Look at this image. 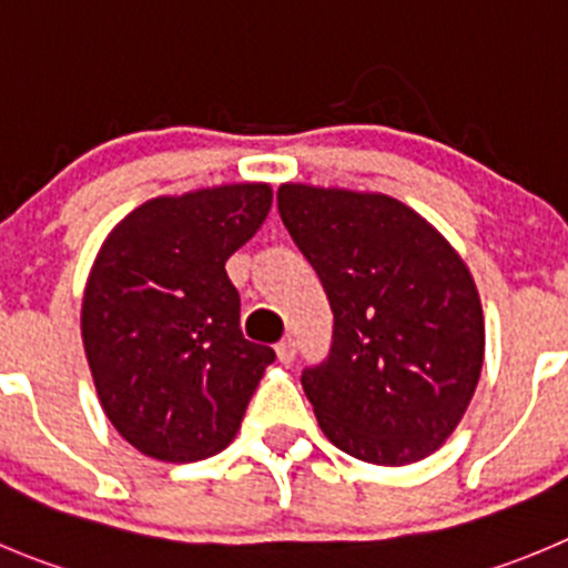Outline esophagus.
Instances as JSON below:
<instances>
[{"label": "esophagus", "mask_w": 568, "mask_h": 568, "mask_svg": "<svg viewBox=\"0 0 568 568\" xmlns=\"http://www.w3.org/2000/svg\"><path fill=\"white\" fill-rule=\"evenodd\" d=\"M295 351H298V345H295L293 337H284L278 345H275V354H278L281 362H293Z\"/></svg>", "instance_id": "obj_1"}]
</instances>
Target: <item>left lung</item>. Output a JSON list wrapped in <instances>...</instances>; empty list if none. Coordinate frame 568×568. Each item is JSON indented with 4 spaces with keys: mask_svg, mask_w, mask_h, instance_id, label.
Returning a JSON list of instances; mask_svg holds the SVG:
<instances>
[{
    "mask_svg": "<svg viewBox=\"0 0 568 568\" xmlns=\"http://www.w3.org/2000/svg\"><path fill=\"white\" fill-rule=\"evenodd\" d=\"M278 214L334 312L332 351L301 376L323 435L374 466L429 457L483 371V304L466 262L387 194L281 183Z\"/></svg>",
    "mask_w": 568,
    "mask_h": 568,
    "instance_id": "obj_1",
    "label": "left lung"
}]
</instances>
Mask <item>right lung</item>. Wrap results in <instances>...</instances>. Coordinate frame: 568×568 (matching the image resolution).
Instances as JSON below:
<instances>
[{
	"instance_id": "right-lung-1",
	"label": "right lung",
	"mask_w": 568,
	"mask_h": 568,
	"mask_svg": "<svg viewBox=\"0 0 568 568\" xmlns=\"http://www.w3.org/2000/svg\"><path fill=\"white\" fill-rule=\"evenodd\" d=\"M273 203L267 183L153 197L102 242L80 332L113 429L153 460L194 463L234 440L275 351L240 332L225 262Z\"/></svg>"
}]
</instances>
